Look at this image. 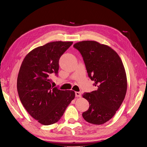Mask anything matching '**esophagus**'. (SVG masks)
<instances>
[{
	"label": "esophagus",
	"instance_id": "1",
	"mask_svg": "<svg viewBox=\"0 0 147 147\" xmlns=\"http://www.w3.org/2000/svg\"><path fill=\"white\" fill-rule=\"evenodd\" d=\"M75 96L77 97H80L81 96V93L80 92H75Z\"/></svg>",
	"mask_w": 147,
	"mask_h": 147
}]
</instances>
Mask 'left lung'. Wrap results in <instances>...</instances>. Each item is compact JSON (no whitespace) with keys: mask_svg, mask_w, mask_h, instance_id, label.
<instances>
[{"mask_svg":"<svg viewBox=\"0 0 147 147\" xmlns=\"http://www.w3.org/2000/svg\"><path fill=\"white\" fill-rule=\"evenodd\" d=\"M81 53L88 77L97 90L82 95L89 108L82 115L86 121L102 124L112 118L123 103L127 91V78L122 61L109 47L85 40L74 45Z\"/></svg>","mask_w":147,"mask_h":147,"instance_id":"left-lung-1","label":"left lung"}]
</instances>
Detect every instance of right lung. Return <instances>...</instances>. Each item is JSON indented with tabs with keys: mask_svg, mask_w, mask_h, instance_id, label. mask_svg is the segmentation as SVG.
<instances>
[{
	"mask_svg": "<svg viewBox=\"0 0 147 147\" xmlns=\"http://www.w3.org/2000/svg\"><path fill=\"white\" fill-rule=\"evenodd\" d=\"M72 42L55 41L34 49L20 67L17 78L20 99L33 118L44 125L57 122L75 98L72 90L51 86V76H58L59 59Z\"/></svg>",
	"mask_w": 147,
	"mask_h": 147,
	"instance_id": "right-lung-1",
	"label": "right lung"
}]
</instances>
